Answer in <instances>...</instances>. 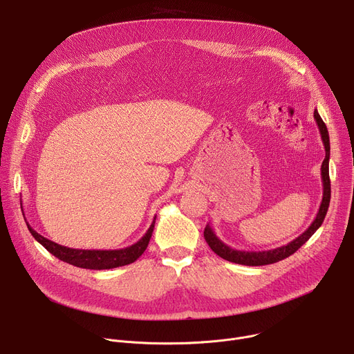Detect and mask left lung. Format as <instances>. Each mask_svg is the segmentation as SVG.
Here are the masks:
<instances>
[{"instance_id": "obj_1", "label": "left lung", "mask_w": 354, "mask_h": 354, "mask_svg": "<svg viewBox=\"0 0 354 354\" xmlns=\"http://www.w3.org/2000/svg\"><path fill=\"white\" fill-rule=\"evenodd\" d=\"M314 119L318 124L321 138H322V142H324V147H325V160H324L322 167H321V176H322V186H324L322 201H321L319 210H318L317 217L313 221V224L307 228V231L302 232L299 236H297L295 239H292L287 245H283V246H279V248H274V249H269V250H238V249H234V248L228 246L227 243H224L216 235V232L210 227V224H207L206 228H205V239H206V242L209 243V246L212 248L214 254H217L220 258H223L228 262L238 263V265H245V266H263V265L276 263V262L283 261V259L288 258L290 255H292L294 252L298 250V248L304 245L314 235V232L322 225L324 218H325L326 212H328V207H329V201H330V180H329L330 145H329V133H328L326 124L321 119L317 109L314 111Z\"/></svg>"}]
</instances>
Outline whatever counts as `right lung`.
I'll use <instances>...</instances> for the list:
<instances>
[{
    "label": "right lung",
    "instance_id": "1",
    "mask_svg": "<svg viewBox=\"0 0 354 354\" xmlns=\"http://www.w3.org/2000/svg\"><path fill=\"white\" fill-rule=\"evenodd\" d=\"M30 234L33 238L43 245L50 254L59 258L60 261L70 263L77 268L82 269H92V270H104V269H113L119 266H126L133 262H136L148 246L149 238L153 235L154 225H156V217L151 223L147 232L142 235L141 239H138L136 243L122 248V249H109V250H96V249H73L63 245H59L53 241H50L44 236H41L39 232H36L28 223H26Z\"/></svg>",
    "mask_w": 354,
    "mask_h": 354
}]
</instances>
